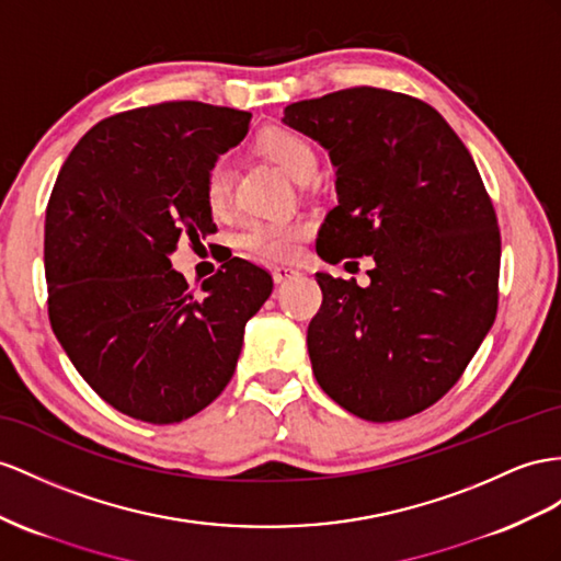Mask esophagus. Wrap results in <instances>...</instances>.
Listing matches in <instances>:
<instances>
[{
  "instance_id": "34e87169",
  "label": "esophagus",
  "mask_w": 561,
  "mask_h": 561,
  "mask_svg": "<svg viewBox=\"0 0 561 561\" xmlns=\"http://www.w3.org/2000/svg\"><path fill=\"white\" fill-rule=\"evenodd\" d=\"M296 275H298V270H296V267H291V265L272 267V277H275V282H277V284L289 282V279H291V277H296Z\"/></svg>"
}]
</instances>
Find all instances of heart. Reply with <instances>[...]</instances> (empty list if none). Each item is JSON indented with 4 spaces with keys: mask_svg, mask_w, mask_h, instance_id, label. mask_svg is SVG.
Returning a JSON list of instances; mask_svg holds the SVG:
<instances>
[{
    "mask_svg": "<svg viewBox=\"0 0 561 561\" xmlns=\"http://www.w3.org/2000/svg\"><path fill=\"white\" fill-rule=\"evenodd\" d=\"M261 151L298 182L312 178L314 168H318V153H314L312 144L304 135L284 130V127L261 137ZM204 198L213 213H225L232 204V161H229V156L213 158L206 168ZM310 220L298 218V215L275 220H251L237 234V247L267 263L291 261L300 243L310 234Z\"/></svg>",
    "mask_w": 561,
    "mask_h": 561,
    "instance_id": "b5f03b06",
    "label": "heart"
}]
</instances>
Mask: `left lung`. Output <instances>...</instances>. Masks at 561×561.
<instances>
[{
  "instance_id": "obj_1",
  "label": "left lung",
  "mask_w": 561,
  "mask_h": 561,
  "mask_svg": "<svg viewBox=\"0 0 561 561\" xmlns=\"http://www.w3.org/2000/svg\"><path fill=\"white\" fill-rule=\"evenodd\" d=\"M336 168L327 263L369 255V286L318 272L314 379L367 422L431 408L465 375L497 312L500 227L473 158L422 99L348 88L284 108Z\"/></svg>"
}]
</instances>
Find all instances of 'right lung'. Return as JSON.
Masks as SVG:
<instances>
[{
  "mask_svg": "<svg viewBox=\"0 0 561 561\" xmlns=\"http://www.w3.org/2000/svg\"><path fill=\"white\" fill-rule=\"evenodd\" d=\"M251 113L165 102L116 113L84 135L56 178L45 222L49 322L70 363L108 405L175 424L234 375L243 327L272 275L229 261L196 294L172 270L178 241L215 232L204 198L213 158Z\"/></svg>",
  "mask_w": 561,
  "mask_h": 561,
  "instance_id": "add662e5",
  "label": "right lung"
}]
</instances>
